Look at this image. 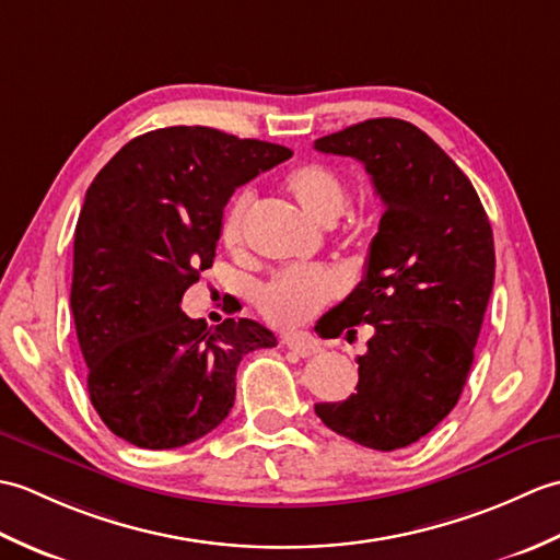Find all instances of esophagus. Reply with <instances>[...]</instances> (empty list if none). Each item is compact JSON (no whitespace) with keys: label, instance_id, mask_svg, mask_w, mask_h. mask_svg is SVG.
Returning a JSON list of instances; mask_svg holds the SVG:
<instances>
[{"label":"esophagus","instance_id":"1","mask_svg":"<svg viewBox=\"0 0 560 560\" xmlns=\"http://www.w3.org/2000/svg\"><path fill=\"white\" fill-rule=\"evenodd\" d=\"M283 343H287V349H291L293 353H299V355H315V353H319V343L313 339V337H307V335H293V337H287L283 339Z\"/></svg>","mask_w":560,"mask_h":560}]
</instances>
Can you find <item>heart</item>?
Segmentation results:
<instances>
[{
  "instance_id": "1",
  "label": "heart",
  "mask_w": 560,
  "mask_h": 560,
  "mask_svg": "<svg viewBox=\"0 0 560 560\" xmlns=\"http://www.w3.org/2000/svg\"><path fill=\"white\" fill-rule=\"evenodd\" d=\"M281 187L317 223H335L349 205L347 183L325 163L293 165L283 173ZM249 207H253V192L237 189L223 209L219 237L229 249L243 247ZM339 289V279L325 267H287L259 289L257 305L269 323L295 327L323 311Z\"/></svg>"
}]
</instances>
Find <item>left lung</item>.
<instances>
[{"instance_id":"left-lung-1","label":"left lung","mask_w":560,"mask_h":560,"mask_svg":"<svg viewBox=\"0 0 560 560\" xmlns=\"http://www.w3.org/2000/svg\"><path fill=\"white\" fill-rule=\"evenodd\" d=\"M315 149L361 161L385 205L363 281L319 319L325 337L373 325L355 395L315 413L363 447H407L455 409L467 383L493 291L491 223L469 177L411 122L377 117Z\"/></svg>"}]
</instances>
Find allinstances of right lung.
I'll return each mask as SVG.
<instances>
[{
	"label": "right lung",
	"instance_id": "right-lung-1",
	"mask_svg": "<svg viewBox=\"0 0 560 560\" xmlns=\"http://www.w3.org/2000/svg\"><path fill=\"white\" fill-rule=\"evenodd\" d=\"M287 159V147L180 125L132 139L91 183L71 315L91 404L117 438L147 450L195 443L229 416L243 355L277 347L255 319L207 327L180 301L213 265L235 187Z\"/></svg>",
	"mask_w": 560,
	"mask_h": 560
}]
</instances>
